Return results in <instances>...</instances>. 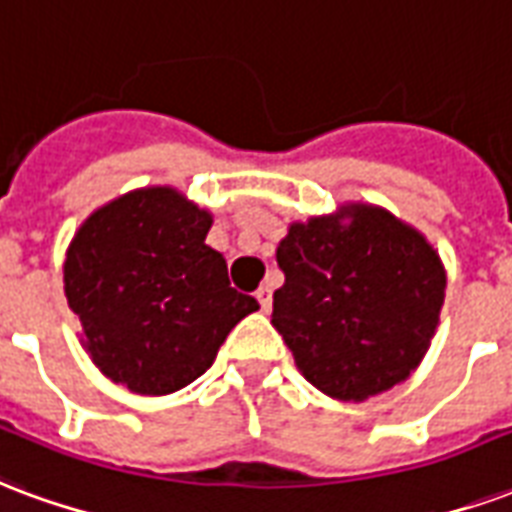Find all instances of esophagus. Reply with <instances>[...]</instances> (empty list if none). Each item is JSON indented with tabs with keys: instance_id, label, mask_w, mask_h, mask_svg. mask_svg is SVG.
I'll list each match as a JSON object with an SVG mask.
<instances>
[{
	"instance_id": "1",
	"label": "esophagus",
	"mask_w": 512,
	"mask_h": 512,
	"mask_svg": "<svg viewBox=\"0 0 512 512\" xmlns=\"http://www.w3.org/2000/svg\"><path fill=\"white\" fill-rule=\"evenodd\" d=\"M255 298L260 301V306H263V312H268V309H271V287L268 285L260 287V290L255 293Z\"/></svg>"
}]
</instances>
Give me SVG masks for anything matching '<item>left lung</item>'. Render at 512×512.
I'll list each match as a JSON object with an SVG mask.
<instances>
[{
  "label": "left lung",
  "instance_id": "1",
  "mask_svg": "<svg viewBox=\"0 0 512 512\" xmlns=\"http://www.w3.org/2000/svg\"><path fill=\"white\" fill-rule=\"evenodd\" d=\"M276 263L285 285L271 323L317 391L363 401L418 369L445 304V268L415 227L350 203L293 222Z\"/></svg>",
  "mask_w": 512,
  "mask_h": 512
}]
</instances>
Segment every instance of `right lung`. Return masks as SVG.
Instances as JSON below:
<instances>
[{
  "label": "right lung",
  "mask_w": 512,
  "mask_h": 512,
  "mask_svg": "<svg viewBox=\"0 0 512 512\" xmlns=\"http://www.w3.org/2000/svg\"><path fill=\"white\" fill-rule=\"evenodd\" d=\"M211 214L179 189L127 192L86 219L64 260V295L105 377L140 396L195 382L260 306L206 244Z\"/></svg>",
  "instance_id": "1"
}]
</instances>
